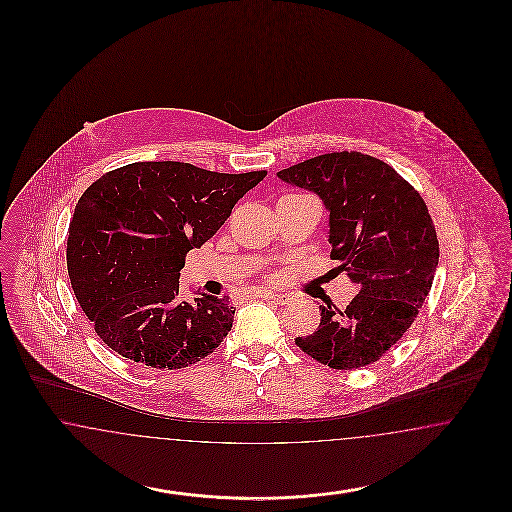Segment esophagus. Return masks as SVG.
I'll return each mask as SVG.
<instances>
[{
  "label": "esophagus",
  "mask_w": 512,
  "mask_h": 512,
  "mask_svg": "<svg viewBox=\"0 0 512 512\" xmlns=\"http://www.w3.org/2000/svg\"><path fill=\"white\" fill-rule=\"evenodd\" d=\"M261 297L268 299V301H274V303H278V305H288V303H290V295H288V293H276L270 292V290H263Z\"/></svg>",
  "instance_id": "34e87169"
}]
</instances>
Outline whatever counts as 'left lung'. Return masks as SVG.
Returning <instances> with one entry per match:
<instances>
[{"mask_svg": "<svg viewBox=\"0 0 512 512\" xmlns=\"http://www.w3.org/2000/svg\"><path fill=\"white\" fill-rule=\"evenodd\" d=\"M278 176L322 197L330 211V259L359 293L295 345L318 363L355 370L376 363L411 328L438 268L439 242L422 195L388 163L361 151L324 153Z\"/></svg>", "mask_w": 512, "mask_h": 512, "instance_id": "1", "label": "left lung"}]
</instances>
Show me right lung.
<instances>
[{
	"label": "right lung",
	"instance_id": "obj_1",
	"mask_svg": "<svg viewBox=\"0 0 512 512\" xmlns=\"http://www.w3.org/2000/svg\"><path fill=\"white\" fill-rule=\"evenodd\" d=\"M267 171H205L146 161L105 172L78 199L67 240L74 295L109 349L174 370L213 353L232 330L228 295H180V268Z\"/></svg>",
	"mask_w": 512,
	"mask_h": 512
}]
</instances>
